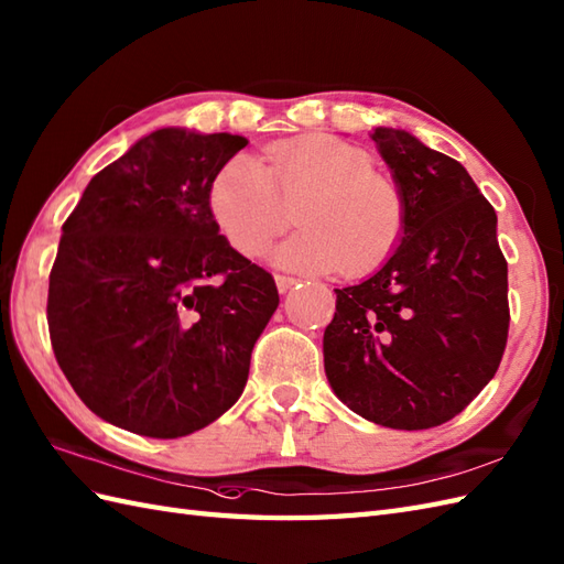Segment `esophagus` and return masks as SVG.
Instances as JSON below:
<instances>
[{
  "label": "esophagus",
  "instance_id": "34e87169",
  "mask_svg": "<svg viewBox=\"0 0 564 564\" xmlns=\"http://www.w3.org/2000/svg\"><path fill=\"white\" fill-rule=\"evenodd\" d=\"M274 284H278V292L284 294V292H290L292 286L296 284V278H286V274H274Z\"/></svg>",
  "mask_w": 564,
  "mask_h": 564
}]
</instances>
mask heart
Here are the masks:
<instances>
[{
  "label": "heart",
  "mask_w": 564,
  "mask_h": 564,
  "mask_svg": "<svg viewBox=\"0 0 564 564\" xmlns=\"http://www.w3.org/2000/svg\"><path fill=\"white\" fill-rule=\"evenodd\" d=\"M373 167L366 150L333 135L272 143L260 162L237 155L217 170L210 215L239 253L256 258L299 210L301 231L272 251L274 263L361 278L386 263L404 231L402 191Z\"/></svg>",
  "instance_id": "1"
}]
</instances>
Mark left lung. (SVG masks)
<instances>
[{"label": "left lung", "mask_w": 564, "mask_h": 564, "mask_svg": "<svg viewBox=\"0 0 564 564\" xmlns=\"http://www.w3.org/2000/svg\"><path fill=\"white\" fill-rule=\"evenodd\" d=\"M404 198V231L368 280L335 290L325 327L329 388L354 414L397 431L455 419L496 376L510 327L498 215L457 160L376 127Z\"/></svg>", "instance_id": "obj_1"}]
</instances>
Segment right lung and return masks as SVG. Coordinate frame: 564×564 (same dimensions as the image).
Masks as SVG:
<instances>
[{"mask_svg": "<svg viewBox=\"0 0 564 564\" xmlns=\"http://www.w3.org/2000/svg\"><path fill=\"white\" fill-rule=\"evenodd\" d=\"M243 135L167 127L90 178L62 227L47 323L57 364L102 421L182 437L249 380L280 294L219 235L210 184Z\"/></svg>", "mask_w": 564, "mask_h": 564, "instance_id": "obj_1", "label": "right lung"}]
</instances>
